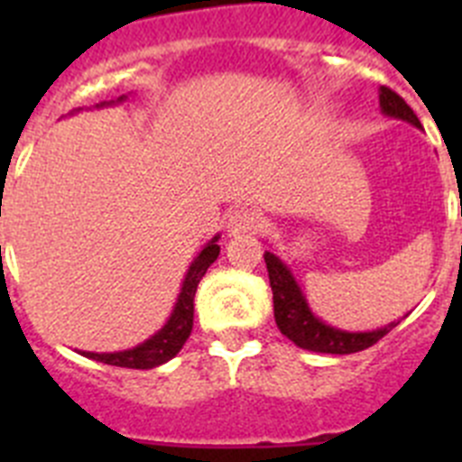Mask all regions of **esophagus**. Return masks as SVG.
Listing matches in <instances>:
<instances>
[{
    "instance_id": "esophagus-1",
    "label": "esophagus",
    "mask_w": 462,
    "mask_h": 462,
    "mask_svg": "<svg viewBox=\"0 0 462 462\" xmlns=\"http://www.w3.org/2000/svg\"><path fill=\"white\" fill-rule=\"evenodd\" d=\"M226 228L231 236L259 234L261 228H263V217L254 208H236V210L228 212Z\"/></svg>"
}]
</instances>
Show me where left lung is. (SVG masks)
I'll list each match as a JSON object with an SVG mask.
<instances>
[{"instance_id":"left-lung-1","label":"left lung","mask_w":462,"mask_h":462,"mask_svg":"<svg viewBox=\"0 0 462 462\" xmlns=\"http://www.w3.org/2000/svg\"><path fill=\"white\" fill-rule=\"evenodd\" d=\"M379 106L386 116L400 117V120L411 122L414 126H421L414 110L407 106V101L393 92L391 88L382 85L379 88ZM268 268V280H271L273 289V310H275L277 328L293 342V345L310 349V352L321 354H356L373 346L374 342L382 340L389 330L395 328V324L383 326V328L373 330V333H346V330H337L326 326L310 312L308 303H305L303 293L293 282L291 273L287 266L277 259L273 252L263 254Z\"/></svg>"}]
</instances>
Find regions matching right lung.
<instances>
[{"label": "right lung", "instance_id": "add662e5", "mask_svg": "<svg viewBox=\"0 0 462 462\" xmlns=\"http://www.w3.org/2000/svg\"><path fill=\"white\" fill-rule=\"evenodd\" d=\"M219 256V245L217 238L208 243L206 250L196 256V261L189 266L185 282H182V291L178 296V303H175L173 314H171L169 324L159 330L157 336L150 337L148 342L138 345L136 349H129V352H117V354H85V356L94 358V361L108 363V365H117V368H136V370H148L157 368L162 363H166L169 358H173L175 354L180 352L182 345L187 342L191 333V326H194V296L199 282L203 280V275L208 273L210 263H215V259Z\"/></svg>", "mask_w": 462, "mask_h": 462}]
</instances>
